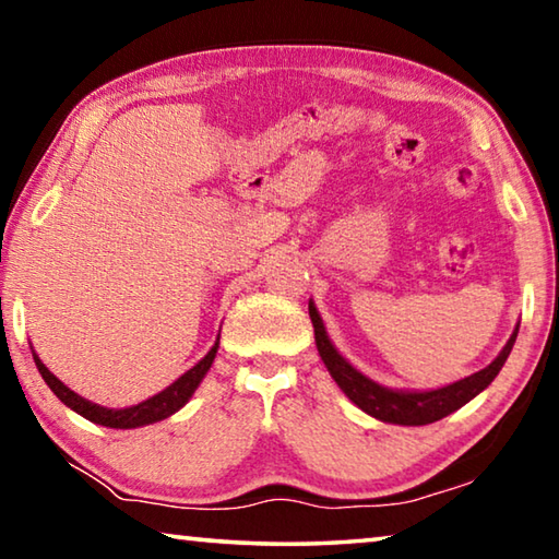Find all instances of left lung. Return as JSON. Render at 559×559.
<instances>
[{"label":"left lung","instance_id":"8db88e82","mask_svg":"<svg viewBox=\"0 0 559 559\" xmlns=\"http://www.w3.org/2000/svg\"><path fill=\"white\" fill-rule=\"evenodd\" d=\"M308 313L316 328L318 355L325 362L335 384L345 392L347 400L357 404L365 414L374 416V419L386 424H402V427H424V424H433L443 419V416L461 409L463 404H468L473 396L484 392L486 386L496 380L498 372L503 370L506 359L518 337L515 325L513 335H510L506 347L500 349L493 362L484 367V370L463 377L459 382L437 386V390H392V386H384L370 380V377L359 372L353 362H347V359L337 353L333 340L328 337L323 318H320L313 300H308Z\"/></svg>","mask_w":559,"mask_h":559}]
</instances>
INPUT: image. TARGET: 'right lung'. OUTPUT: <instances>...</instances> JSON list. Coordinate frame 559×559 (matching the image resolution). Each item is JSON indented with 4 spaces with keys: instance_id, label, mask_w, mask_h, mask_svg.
<instances>
[{
    "instance_id": "add662e5",
    "label": "right lung",
    "mask_w": 559,
    "mask_h": 559,
    "mask_svg": "<svg viewBox=\"0 0 559 559\" xmlns=\"http://www.w3.org/2000/svg\"><path fill=\"white\" fill-rule=\"evenodd\" d=\"M216 349H219V337H216V343L212 345L210 353H206L200 362L192 367V370H187L182 377H177L173 384L165 386V390L157 392L155 396H150V400L132 404V406H122V409H110V406H100L96 402L86 400V396L75 394L49 370V367L41 362V357L36 355L34 349L32 353H34V362H36V367H39V372L44 377V382L49 384V390L59 396V400L69 406V409L81 414L83 419L100 424V427L138 429V427H147V424L167 419V416H173L175 412L182 409L189 400H192V394L197 392V386L202 384L204 374L210 372V367L216 357Z\"/></svg>"
}]
</instances>
